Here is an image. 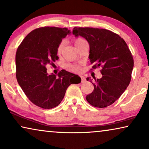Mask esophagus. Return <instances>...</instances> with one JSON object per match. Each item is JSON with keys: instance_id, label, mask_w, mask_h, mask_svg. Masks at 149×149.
Masks as SVG:
<instances>
[{"instance_id": "obj_1", "label": "esophagus", "mask_w": 149, "mask_h": 149, "mask_svg": "<svg viewBox=\"0 0 149 149\" xmlns=\"http://www.w3.org/2000/svg\"><path fill=\"white\" fill-rule=\"evenodd\" d=\"M81 83H84V82H85L86 79H85V77L81 76Z\"/></svg>"}]
</instances>
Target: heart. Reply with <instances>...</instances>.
Returning a JSON list of instances; mask_svg holds the SVG:
<instances>
[{
    "instance_id": "heart-1",
    "label": "heart",
    "mask_w": 149,
    "mask_h": 149,
    "mask_svg": "<svg viewBox=\"0 0 149 149\" xmlns=\"http://www.w3.org/2000/svg\"><path fill=\"white\" fill-rule=\"evenodd\" d=\"M85 43H87L86 42V40H84L83 38H77L74 40V46H76L77 48L80 46H81L82 44H85ZM64 48V42L62 41L59 43V44L58 45L57 48H56V52L58 55H60L62 54V49ZM64 68H66L68 71H70V72H79L81 70V66L79 64H75V63H68L66 64L65 66H64Z\"/></svg>"
}]
</instances>
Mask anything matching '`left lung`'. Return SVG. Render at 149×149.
<instances>
[{
	"mask_svg": "<svg viewBox=\"0 0 149 149\" xmlns=\"http://www.w3.org/2000/svg\"><path fill=\"white\" fill-rule=\"evenodd\" d=\"M72 34L81 36L89 44L91 70L101 67L102 77L95 79L91 93L86 100L93 106L106 107L120 98L130 83L134 66L132 53L123 38L111 31L93 27H74Z\"/></svg>",
	"mask_w": 149,
	"mask_h": 149,
	"instance_id": "8db88e82",
	"label": "left lung"
}]
</instances>
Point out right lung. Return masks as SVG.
<instances>
[{"label":"right lung","instance_id":"1","mask_svg":"<svg viewBox=\"0 0 149 149\" xmlns=\"http://www.w3.org/2000/svg\"><path fill=\"white\" fill-rule=\"evenodd\" d=\"M70 33L67 28L42 27L33 30L17 49L16 77L27 97L43 109H52L63 100L71 84L81 83L78 75L62 70L58 77L47 73L46 66L58 59L56 48Z\"/></svg>","mask_w":149,"mask_h":149}]
</instances>
